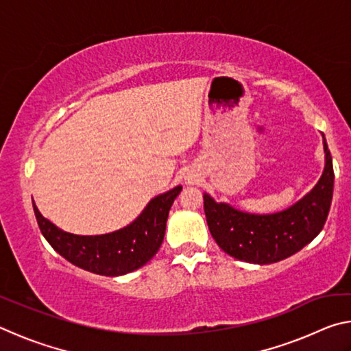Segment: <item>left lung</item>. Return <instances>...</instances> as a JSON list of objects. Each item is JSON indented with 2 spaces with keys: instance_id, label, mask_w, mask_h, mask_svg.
<instances>
[{
  "instance_id": "8db88e82",
  "label": "left lung",
  "mask_w": 351,
  "mask_h": 351,
  "mask_svg": "<svg viewBox=\"0 0 351 351\" xmlns=\"http://www.w3.org/2000/svg\"><path fill=\"white\" fill-rule=\"evenodd\" d=\"M324 148L325 169L316 187L283 212L252 215L226 203H217L206 193L204 213L217 245L234 258L269 265L299 252L316 239L328 217L335 186L331 153L326 142Z\"/></svg>"
}]
</instances>
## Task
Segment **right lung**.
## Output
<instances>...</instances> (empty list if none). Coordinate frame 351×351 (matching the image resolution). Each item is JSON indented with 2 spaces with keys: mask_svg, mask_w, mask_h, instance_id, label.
Here are the masks:
<instances>
[{
  "mask_svg": "<svg viewBox=\"0 0 351 351\" xmlns=\"http://www.w3.org/2000/svg\"><path fill=\"white\" fill-rule=\"evenodd\" d=\"M181 186L153 198L134 221L105 235H74L58 229L34 204L38 228L56 251L79 268L99 276H123L139 269L161 247L165 223Z\"/></svg>",
  "mask_w": 351,
  "mask_h": 351,
  "instance_id": "right-lung-1",
  "label": "right lung"
}]
</instances>
